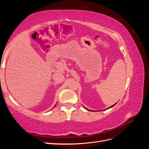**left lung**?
<instances>
[{
    "label": "left lung",
    "instance_id": "8db88e82",
    "mask_svg": "<svg viewBox=\"0 0 149 149\" xmlns=\"http://www.w3.org/2000/svg\"><path fill=\"white\" fill-rule=\"evenodd\" d=\"M116 104V103L115 104H114V105H112V106H110L109 107H108V108H107V109H104V110H102V111H104V110H107V109H109V108H111V107H113V106H115ZM83 107H84V106H83ZM84 107L85 108V109H86V110H88V111H92V110H90V109H87V108H86L85 107Z\"/></svg>",
    "mask_w": 149,
    "mask_h": 149
}]
</instances>
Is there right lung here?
<instances>
[{
  "label": "right lung",
  "instance_id": "right-lung-1",
  "mask_svg": "<svg viewBox=\"0 0 149 149\" xmlns=\"http://www.w3.org/2000/svg\"><path fill=\"white\" fill-rule=\"evenodd\" d=\"M55 106H54V107H55Z\"/></svg>",
  "mask_w": 149,
  "mask_h": 149
}]
</instances>
